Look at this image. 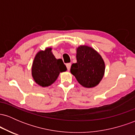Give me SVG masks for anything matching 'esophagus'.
Wrapping results in <instances>:
<instances>
[{
    "instance_id": "esophagus-1",
    "label": "esophagus",
    "mask_w": 135,
    "mask_h": 135,
    "mask_svg": "<svg viewBox=\"0 0 135 135\" xmlns=\"http://www.w3.org/2000/svg\"><path fill=\"white\" fill-rule=\"evenodd\" d=\"M66 68H67L68 70H70V67H71V63H66Z\"/></svg>"
}]
</instances>
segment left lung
Instances as JSON below:
<instances>
[{
	"instance_id": "left-lung-1",
	"label": "left lung",
	"mask_w": 135,
	"mask_h": 135,
	"mask_svg": "<svg viewBox=\"0 0 135 135\" xmlns=\"http://www.w3.org/2000/svg\"><path fill=\"white\" fill-rule=\"evenodd\" d=\"M77 63H73L70 72L84 87L93 88L99 84L105 72V63L94 49L80 46L77 49Z\"/></svg>"
}]
</instances>
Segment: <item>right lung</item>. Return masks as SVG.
Instances as JSON below:
<instances>
[{
	"label": "right lung",
	"mask_w": 135,
	"mask_h": 135,
	"mask_svg": "<svg viewBox=\"0 0 135 135\" xmlns=\"http://www.w3.org/2000/svg\"><path fill=\"white\" fill-rule=\"evenodd\" d=\"M66 67L61 59L57 60L51 52V48L39 51L35 56L32 65V76L37 84L42 87L51 85L60 72Z\"/></svg>",
	"instance_id": "obj_1"
}]
</instances>
